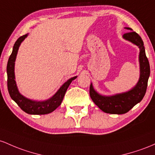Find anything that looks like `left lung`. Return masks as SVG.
I'll return each instance as SVG.
<instances>
[{"label": "left lung", "mask_w": 155, "mask_h": 155, "mask_svg": "<svg viewBox=\"0 0 155 155\" xmlns=\"http://www.w3.org/2000/svg\"><path fill=\"white\" fill-rule=\"evenodd\" d=\"M133 31L130 28H125ZM124 39L131 41L138 47L140 78L138 83L130 91L117 94L113 96H102L94 89L92 83L90 85L89 94L91 100L105 113L110 114H123L127 113L138 102L143 100L147 91L148 80L150 75V66L146 55L143 41L135 31L126 33L123 35Z\"/></svg>", "instance_id": "1"}]
</instances>
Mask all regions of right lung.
I'll list each match as a JSON object with an SVG mask.
<instances>
[{"mask_svg":"<svg viewBox=\"0 0 155 155\" xmlns=\"http://www.w3.org/2000/svg\"><path fill=\"white\" fill-rule=\"evenodd\" d=\"M27 36L28 34L20 36L17 40L16 42L14 45L12 54L10 55L9 58H8L7 67H6L8 91L12 100L15 101L18 105L19 107L22 110L25 111V113L28 114H32V115H44V114H48L53 112L61 104V102L63 100L67 88H68L70 83H72V81H74L77 78V76L69 79L67 82L64 83L61 86V88L51 98L48 99L47 100H31L30 99H28L22 96L17 89L16 81H15V60H16V56L17 52H18L19 47H20L22 41L27 37Z\"/></svg>","mask_w":155,"mask_h":155,"instance_id":"1","label":"right lung"}]
</instances>
